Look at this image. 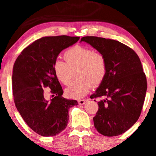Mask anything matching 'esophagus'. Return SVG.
I'll return each mask as SVG.
<instances>
[{"mask_svg":"<svg viewBox=\"0 0 156 156\" xmlns=\"http://www.w3.org/2000/svg\"><path fill=\"white\" fill-rule=\"evenodd\" d=\"M87 102V100H79V101H78V104L84 105Z\"/></svg>","mask_w":156,"mask_h":156,"instance_id":"1","label":"esophagus"}]
</instances>
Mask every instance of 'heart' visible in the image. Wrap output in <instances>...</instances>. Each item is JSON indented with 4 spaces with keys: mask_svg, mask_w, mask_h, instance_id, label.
<instances>
[{
    "mask_svg": "<svg viewBox=\"0 0 156 156\" xmlns=\"http://www.w3.org/2000/svg\"><path fill=\"white\" fill-rule=\"evenodd\" d=\"M62 61L53 64L55 76L64 85H69L76 72L77 79L66 89V94L74 99H80L88 94L92 84L98 87L104 80L107 72L105 56L89 48L75 46L64 53Z\"/></svg>",
    "mask_w": 156,
    "mask_h": 156,
    "instance_id": "b5f03b06",
    "label": "heart"
}]
</instances>
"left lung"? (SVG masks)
Masks as SVG:
<instances>
[{
    "label": "left lung",
    "mask_w": 156,
    "mask_h": 156,
    "mask_svg": "<svg viewBox=\"0 0 156 156\" xmlns=\"http://www.w3.org/2000/svg\"><path fill=\"white\" fill-rule=\"evenodd\" d=\"M85 42L105 56L107 72L92 98H103L93 118L95 128L105 136L125 133L140 116L147 91V79L139 56L133 50L114 40L84 37Z\"/></svg>",
    "instance_id": "8db88e82"
}]
</instances>
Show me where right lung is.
<instances>
[{
	"instance_id": "1",
	"label": "right lung",
	"mask_w": 156,
	"mask_h": 156,
	"mask_svg": "<svg viewBox=\"0 0 156 156\" xmlns=\"http://www.w3.org/2000/svg\"><path fill=\"white\" fill-rule=\"evenodd\" d=\"M78 37L57 36L37 39L21 52L12 74L15 106L26 124L42 136H53L67 127L68 111L78 105L62 98L63 89L55 76L53 64L63 50L76 43ZM51 89L48 100L42 88Z\"/></svg>"
}]
</instances>
